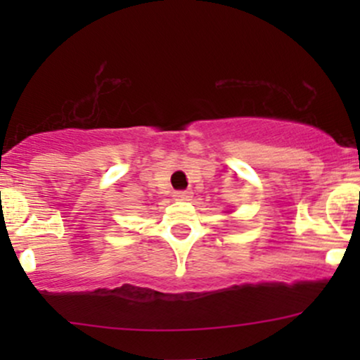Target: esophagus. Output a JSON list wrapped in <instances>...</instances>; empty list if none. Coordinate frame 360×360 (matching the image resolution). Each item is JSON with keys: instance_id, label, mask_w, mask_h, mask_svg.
I'll return each instance as SVG.
<instances>
[{"instance_id": "esophagus-1", "label": "esophagus", "mask_w": 360, "mask_h": 360, "mask_svg": "<svg viewBox=\"0 0 360 360\" xmlns=\"http://www.w3.org/2000/svg\"><path fill=\"white\" fill-rule=\"evenodd\" d=\"M191 196H193V193L188 191V189H186V191H176L174 193L176 200H181V201H188Z\"/></svg>"}]
</instances>
